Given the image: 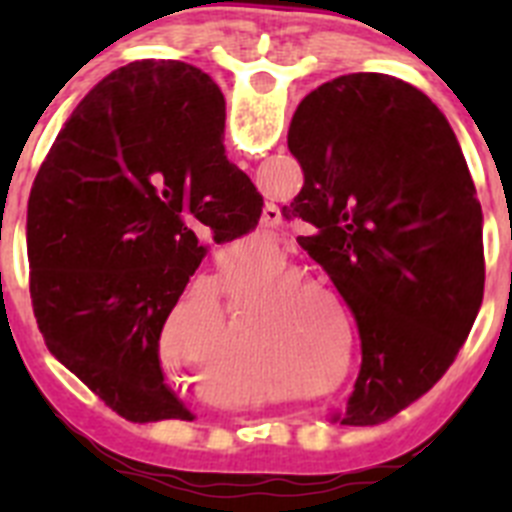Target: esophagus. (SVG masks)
<instances>
[{
    "mask_svg": "<svg viewBox=\"0 0 512 512\" xmlns=\"http://www.w3.org/2000/svg\"><path fill=\"white\" fill-rule=\"evenodd\" d=\"M271 210H274V207H271ZM269 220H271V217H269V215H266V225H274V223H269Z\"/></svg>",
    "mask_w": 512,
    "mask_h": 512,
    "instance_id": "1",
    "label": "esophagus"
}]
</instances>
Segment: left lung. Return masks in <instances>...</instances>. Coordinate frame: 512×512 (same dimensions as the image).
<instances>
[{
	"instance_id": "1",
	"label": "left lung",
	"mask_w": 512,
	"mask_h": 512,
	"mask_svg": "<svg viewBox=\"0 0 512 512\" xmlns=\"http://www.w3.org/2000/svg\"><path fill=\"white\" fill-rule=\"evenodd\" d=\"M287 146L305 184L287 215L354 312L361 369L343 425H374L428 392L485 295L482 207L431 99L387 74H346L297 107Z\"/></svg>"
}]
</instances>
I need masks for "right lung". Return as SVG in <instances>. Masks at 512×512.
Listing matches in <instances>:
<instances>
[{
	"instance_id": "obj_1",
	"label": "right lung",
	"mask_w": 512,
	"mask_h": 512,
	"mask_svg": "<svg viewBox=\"0 0 512 512\" xmlns=\"http://www.w3.org/2000/svg\"><path fill=\"white\" fill-rule=\"evenodd\" d=\"M225 99L182 61H133L76 104L27 202L30 297L45 346L135 423L179 418L158 338L215 243L264 197L225 158Z\"/></svg>"
}]
</instances>
